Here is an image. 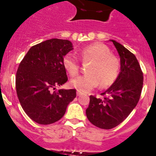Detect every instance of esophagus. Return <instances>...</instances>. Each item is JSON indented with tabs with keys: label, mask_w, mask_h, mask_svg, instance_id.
I'll list each match as a JSON object with an SVG mask.
<instances>
[{
	"label": "esophagus",
	"mask_w": 156,
	"mask_h": 156,
	"mask_svg": "<svg viewBox=\"0 0 156 156\" xmlns=\"http://www.w3.org/2000/svg\"><path fill=\"white\" fill-rule=\"evenodd\" d=\"M81 94H82V92H80V90H77L76 91V95L77 96H80Z\"/></svg>",
	"instance_id": "obj_1"
}]
</instances>
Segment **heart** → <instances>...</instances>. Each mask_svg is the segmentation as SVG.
<instances>
[{
	"label": "heart",
	"mask_w": 156,
	"mask_h": 156,
	"mask_svg": "<svg viewBox=\"0 0 156 156\" xmlns=\"http://www.w3.org/2000/svg\"><path fill=\"white\" fill-rule=\"evenodd\" d=\"M83 62H91L87 67L88 74L71 80L72 87L82 92H88L100 84L101 88L109 87L119 76L121 62L111 53L108 45L101 42L90 44L78 51ZM62 66L71 76L77 75L80 69L79 60L73 54L67 53L62 58Z\"/></svg>",
	"instance_id": "1"
}]
</instances>
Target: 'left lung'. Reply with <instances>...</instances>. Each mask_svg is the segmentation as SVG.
Wrapping results in <instances>:
<instances>
[{
    "label": "left lung",
    "instance_id": "8db88e82",
    "mask_svg": "<svg viewBox=\"0 0 156 156\" xmlns=\"http://www.w3.org/2000/svg\"><path fill=\"white\" fill-rule=\"evenodd\" d=\"M121 58L117 80L101 95L90 96L86 114L90 122L102 129H111L125 121L136 107L143 87V73L135 55L121 44L111 40Z\"/></svg>",
    "mask_w": 156,
    "mask_h": 156
}]
</instances>
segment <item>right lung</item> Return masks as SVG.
Listing matches in <instances>:
<instances>
[{
	"mask_svg": "<svg viewBox=\"0 0 156 156\" xmlns=\"http://www.w3.org/2000/svg\"><path fill=\"white\" fill-rule=\"evenodd\" d=\"M72 49L69 40L52 38L31 47L20 62L17 95L27 115L39 125L60 120L76 96L75 89L55 90L68 80L62 61Z\"/></svg>",
	"mask_w": 156,
	"mask_h": 156,
	"instance_id": "1",
	"label": "right lung"
}]
</instances>
